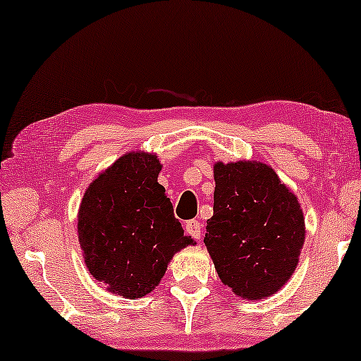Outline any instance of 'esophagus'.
<instances>
[{
  "label": "esophagus",
  "instance_id": "esophagus-1",
  "mask_svg": "<svg viewBox=\"0 0 361 361\" xmlns=\"http://www.w3.org/2000/svg\"><path fill=\"white\" fill-rule=\"evenodd\" d=\"M185 231L190 236H194L195 240H200V236H202V224H200L199 220H189L185 224Z\"/></svg>",
  "mask_w": 361,
  "mask_h": 361
}]
</instances>
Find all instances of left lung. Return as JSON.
Here are the masks:
<instances>
[{
	"label": "left lung",
	"mask_w": 361,
	"mask_h": 361,
	"mask_svg": "<svg viewBox=\"0 0 361 361\" xmlns=\"http://www.w3.org/2000/svg\"><path fill=\"white\" fill-rule=\"evenodd\" d=\"M204 243L221 283L243 299L273 295L298 268L305 221L298 197L256 161L215 162Z\"/></svg>",
	"instance_id": "obj_1"
}]
</instances>
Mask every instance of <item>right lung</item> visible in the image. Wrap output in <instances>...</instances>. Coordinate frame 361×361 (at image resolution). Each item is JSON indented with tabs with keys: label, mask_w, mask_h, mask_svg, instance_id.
<instances>
[{
	"label": "right lung",
	"mask_w": 361,
	"mask_h": 361,
	"mask_svg": "<svg viewBox=\"0 0 361 361\" xmlns=\"http://www.w3.org/2000/svg\"><path fill=\"white\" fill-rule=\"evenodd\" d=\"M161 169L154 152H126L90 182L78 207L87 269L126 299L156 289L177 251L195 243L157 182Z\"/></svg>",
	"instance_id": "1"
}]
</instances>
